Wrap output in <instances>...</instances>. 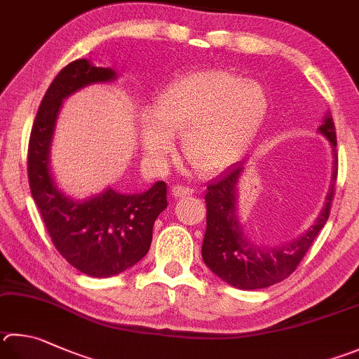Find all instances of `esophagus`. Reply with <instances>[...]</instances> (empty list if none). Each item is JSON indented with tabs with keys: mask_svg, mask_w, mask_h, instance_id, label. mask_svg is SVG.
<instances>
[{
	"mask_svg": "<svg viewBox=\"0 0 359 359\" xmlns=\"http://www.w3.org/2000/svg\"><path fill=\"white\" fill-rule=\"evenodd\" d=\"M194 193L193 188H188L184 185H174L172 187V194L175 198H185V196H191Z\"/></svg>",
	"mask_w": 359,
	"mask_h": 359,
	"instance_id": "esophagus-1",
	"label": "esophagus"
}]
</instances>
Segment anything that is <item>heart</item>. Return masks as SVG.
<instances>
[{
    "instance_id": "obj_1",
    "label": "heart",
    "mask_w": 359,
    "mask_h": 359,
    "mask_svg": "<svg viewBox=\"0 0 359 359\" xmlns=\"http://www.w3.org/2000/svg\"><path fill=\"white\" fill-rule=\"evenodd\" d=\"M269 111L262 83L233 72L204 70L179 78L154 105V121L141 130L142 147L152 165L163 168L174 154L172 136L199 174L224 169L251 144Z\"/></svg>"
}]
</instances>
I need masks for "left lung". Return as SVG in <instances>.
Wrapping results in <instances>:
<instances>
[{
  "mask_svg": "<svg viewBox=\"0 0 359 359\" xmlns=\"http://www.w3.org/2000/svg\"><path fill=\"white\" fill-rule=\"evenodd\" d=\"M318 132L333 147L334 171L333 180H331L333 184H331L327 202L316 224L311 226V229L306 231L302 237L289 243L262 248L252 243L243 233L236 208L237 182L243 171V161L227 168L223 174H219L208 184L205 194L207 229L204 242H202V259L208 269L224 283L243 290L264 289L281 283L295 271L318 232L327 224L337 177V141L331 114L325 117L323 123L318 127Z\"/></svg>",
  "mask_w": 359,
  "mask_h": 359,
  "instance_id": "left-lung-1",
  "label": "left lung"
}]
</instances>
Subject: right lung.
I'll return each mask as SVG.
<instances>
[{"label":"right lung","mask_w":359,"mask_h":359,"mask_svg":"<svg viewBox=\"0 0 359 359\" xmlns=\"http://www.w3.org/2000/svg\"><path fill=\"white\" fill-rule=\"evenodd\" d=\"M114 78L113 69L95 67L88 60L67 64L43 95L28 146L31 194L51 242L72 266L93 278L119 275L138 264L151 248L155 219L168 207L165 182L138 194L108 188L99 196L76 201L51 177L50 146L62 100L88 84Z\"/></svg>","instance_id":"add662e5"}]
</instances>
